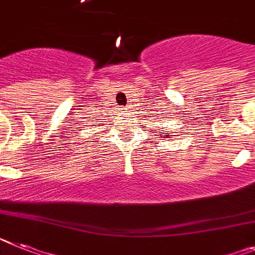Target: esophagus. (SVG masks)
I'll return each instance as SVG.
<instances>
[{
	"label": "esophagus",
	"mask_w": 255,
	"mask_h": 255,
	"mask_svg": "<svg viewBox=\"0 0 255 255\" xmlns=\"http://www.w3.org/2000/svg\"><path fill=\"white\" fill-rule=\"evenodd\" d=\"M125 110L126 108H121V111H123V112H125Z\"/></svg>",
	"instance_id": "obj_1"
}]
</instances>
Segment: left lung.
Returning a JSON list of instances; mask_svg holds the SVG:
<instances>
[{
	"mask_svg": "<svg viewBox=\"0 0 255 255\" xmlns=\"http://www.w3.org/2000/svg\"><path fill=\"white\" fill-rule=\"evenodd\" d=\"M162 134H164V135H161V136H164V138H165V136H166L167 134H169V132H162Z\"/></svg>",
	"mask_w": 255,
	"mask_h": 255,
	"instance_id": "obj_1",
	"label": "left lung"
}]
</instances>
